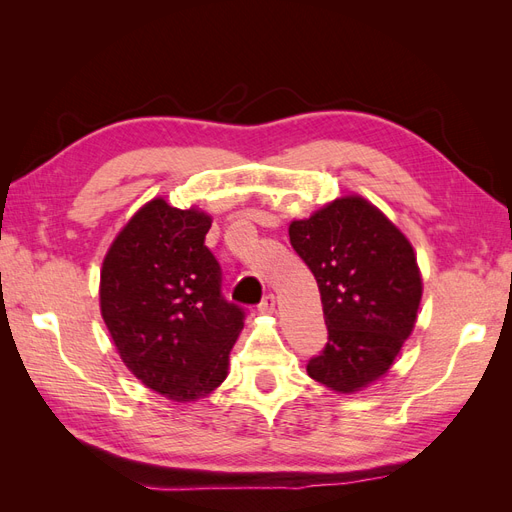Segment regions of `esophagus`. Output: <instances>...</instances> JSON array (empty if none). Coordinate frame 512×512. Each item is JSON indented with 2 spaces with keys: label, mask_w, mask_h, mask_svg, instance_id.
Masks as SVG:
<instances>
[{
  "label": "esophagus",
  "mask_w": 512,
  "mask_h": 512,
  "mask_svg": "<svg viewBox=\"0 0 512 512\" xmlns=\"http://www.w3.org/2000/svg\"><path fill=\"white\" fill-rule=\"evenodd\" d=\"M275 303H277V299H275V294H267L265 299L260 301V305H258V312L260 314H273L275 312Z\"/></svg>",
  "instance_id": "1"
}]
</instances>
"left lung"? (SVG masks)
Listing matches in <instances>:
<instances>
[{"label":"left lung","instance_id":"8db88e82","mask_svg":"<svg viewBox=\"0 0 512 512\" xmlns=\"http://www.w3.org/2000/svg\"><path fill=\"white\" fill-rule=\"evenodd\" d=\"M288 235L316 277L329 329L307 374L335 393H359L386 376L414 331L423 297L414 247L359 194L292 220Z\"/></svg>","mask_w":512,"mask_h":512}]
</instances>
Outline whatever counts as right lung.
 I'll return each mask as SVG.
<instances>
[{"instance_id":"add662e5","label":"right lung","mask_w":512,"mask_h":512,"mask_svg":"<svg viewBox=\"0 0 512 512\" xmlns=\"http://www.w3.org/2000/svg\"><path fill=\"white\" fill-rule=\"evenodd\" d=\"M213 218L151 198L123 226L100 269V314L119 359L147 389L188 404L228 376L243 331L224 301L220 265L205 247Z\"/></svg>"}]
</instances>
